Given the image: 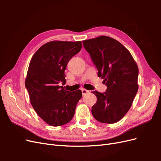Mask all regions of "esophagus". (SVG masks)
Wrapping results in <instances>:
<instances>
[{
	"label": "esophagus",
	"mask_w": 161,
	"mask_h": 161,
	"mask_svg": "<svg viewBox=\"0 0 161 161\" xmlns=\"http://www.w3.org/2000/svg\"><path fill=\"white\" fill-rule=\"evenodd\" d=\"M89 91H88V90L85 89H82V95H86L87 93H89Z\"/></svg>",
	"instance_id": "esophagus-1"
}]
</instances>
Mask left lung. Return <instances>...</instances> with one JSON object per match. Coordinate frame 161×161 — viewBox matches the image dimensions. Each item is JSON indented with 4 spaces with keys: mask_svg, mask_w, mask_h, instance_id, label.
Here are the masks:
<instances>
[{
    "mask_svg": "<svg viewBox=\"0 0 161 161\" xmlns=\"http://www.w3.org/2000/svg\"><path fill=\"white\" fill-rule=\"evenodd\" d=\"M82 43L108 86L104 92H93L97 102L92 114L101 123L118 122L129 111L138 92V66L130 52L114 38L103 36Z\"/></svg>",
    "mask_w": 161,
    "mask_h": 161,
    "instance_id": "left-lung-1",
    "label": "left lung"
}]
</instances>
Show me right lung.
<instances>
[{"instance_id": "1", "label": "right lung", "mask_w": 161, "mask_h": 161, "mask_svg": "<svg viewBox=\"0 0 161 161\" xmlns=\"http://www.w3.org/2000/svg\"><path fill=\"white\" fill-rule=\"evenodd\" d=\"M81 48L80 41L50 42L39 48L30 61L25 87L34 110L50 125L69 123L82 97L80 90L70 92L59 85L66 82L68 62Z\"/></svg>"}]
</instances>
